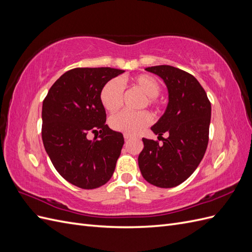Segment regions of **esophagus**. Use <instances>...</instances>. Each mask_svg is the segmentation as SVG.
<instances>
[{"mask_svg": "<svg viewBox=\"0 0 252 252\" xmlns=\"http://www.w3.org/2000/svg\"><path fill=\"white\" fill-rule=\"evenodd\" d=\"M132 138V135L131 134H128V133H124V139L126 140V141H128V140H130Z\"/></svg>", "mask_w": 252, "mask_h": 252, "instance_id": "34e87169", "label": "esophagus"}]
</instances>
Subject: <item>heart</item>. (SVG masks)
Returning a JSON list of instances; mask_svg holds the SVG:
<instances>
[{
	"instance_id": "1",
	"label": "heart",
	"mask_w": 252,
	"mask_h": 252,
	"mask_svg": "<svg viewBox=\"0 0 252 252\" xmlns=\"http://www.w3.org/2000/svg\"><path fill=\"white\" fill-rule=\"evenodd\" d=\"M131 85L138 88L145 95L141 106L158 107L157 96L161 91L158 81L149 74H140L130 81ZM122 88L118 80H110L102 87L100 91V102L108 112H114L120 108ZM152 121L151 114L146 110L136 112L121 111L113 114L109 119V126L116 131L128 134H135L143 128L148 126Z\"/></svg>"
}]
</instances>
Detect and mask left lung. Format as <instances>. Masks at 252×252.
Instances as JSON below:
<instances>
[{
    "mask_svg": "<svg viewBox=\"0 0 252 252\" xmlns=\"http://www.w3.org/2000/svg\"><path fill=\"white\" fill-rule=\"evenodd\" d=\"M161 78L168 90L163 116L151 127L163 144L143 138L138 162L143 178L161 188L186 181L201 163L208 145L211 104L193 75L169 65L146 68ZM169 136L164 139L165 132Z\"/></svg>",
    "mask_w": 252,
    "mask_h": 252,
    "instance_id": "obj_1",
    "label": "left lung"
}]
</instances>
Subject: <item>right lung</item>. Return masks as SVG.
<instances>
[{"label": "right lung", "instance_id": "obj_1", "mask_svg": "<svg viewBox=\"0 0 252 252\" xmlns=\"http://www.w3.org/2000/svg\"><path fill=\"white\" fill-rule=\"evenodd\" d=\"M123 72L110 67L74 68L61 75L43 101L45 150L57 171L74 186L101 187L116 169L124 138L106 125L100 91ZM89 132L100 134L90 141Z\"/></svg>", "mask_w": 252, "mask_h": 252}]
</instances>
